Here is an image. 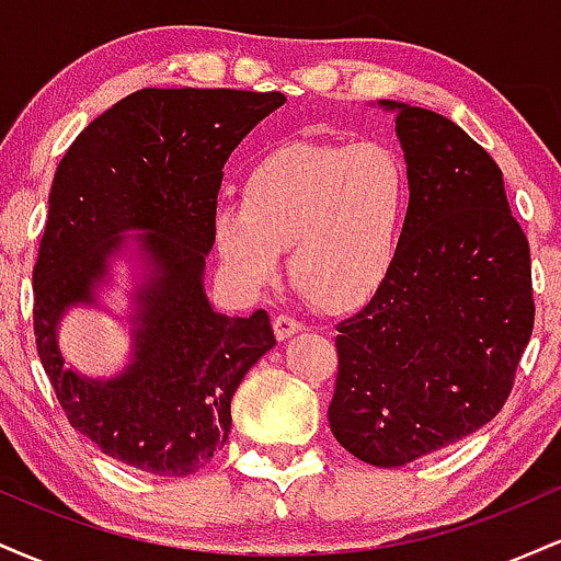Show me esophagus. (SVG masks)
Listing matches in <instances>:
<instances>
[{"label": "esophagus", "instance_id": "34e87169", "mask_svg": "<svg viewBox=\"0 0 561 561\" xmlns=\"http://www.w3.org/2000/svg\"><path fill=\"white\" fill-rule=\"evenodd\" d=\"M302 330H306V324H302L300 319L289 317V313H276V317H274V334L279 340L293 337V334H298Z\"/></svg>", "mask_w": 561, "mask_h": 561}]
</instances>
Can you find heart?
<instances>
[{
  "mask_svg": "<svg viewBox=\"0 0 561 561\" xmlns=\"http://www.w3.org/2000/svg\"><path fill=\"white\" fill-rule=\"evenodd\" d=\"M411 210L409 171L375 141H282L250 163L242 199L218 203L214 242L244 289L272 285L279 253L302 295L351 308L390 274Z\"/></svg>",
  "mask_w": 561,
  "mask_h": 561,
  "instance_id": "b5f03b06",
  "label": "heart"
}]
</instances>
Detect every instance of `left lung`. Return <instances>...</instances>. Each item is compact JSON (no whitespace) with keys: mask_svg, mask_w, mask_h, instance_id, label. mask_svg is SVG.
I'll use <instances>...</instances> for the list:
<instances>
[{"mask_svg":"<svg viewBox=\"0 0 561 561\" xmlns=\"http://www.w3.org/2000/svg\"><path fill=\"white\" fill-rule=\"evenodd\" d=\"M396 111L411 210L390 274L340 321L332 435L356 459L401 467L504 409L536 321L530 244L504 176L465 128Z\"/></svg>","mask_w":561,"mask_h":561,"instance_id":"obj_1","label":"left lung"}]
</instances>
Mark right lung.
Segmentation results:
<instances>
[{
    "label": "right lung",
    "instance_id": "obj_1",
    "mask_svg": "<svg viewBox=\"0 0 561 561\" xmlns=\"http://www.w3.org/2000/svg\"><path fill=\"white\" fill-rule=\"evenodd\" d=\"M282 92L139 89L76 137L55 171L34 266V334L70 427L102 454L158 478H186L227 443L231 396L266 351V311L221 317L203 289L224 163ZM126 228L153 276L140 290L135 362L102 383L70 373L56 347L68 305L91 301Z\"/></svg>",
    "mask_w": 561,
    "mask_h": 561
}]
</instances>
